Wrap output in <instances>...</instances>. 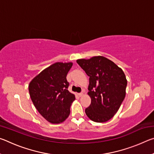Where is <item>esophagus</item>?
<instances>
[{
	"mask_svg": "<svg viewBox=\"0 0 154 154\" xmlns=\"http://www.w3.org/2000/svg\"><path fill=\"white\" fill-rule=\"evenodd\" d=\"M83 95V92H81V93H79V94H78V96H80V97H81V96H82Z\"/></svg>",
	"mask_w": 154,
	"mask_h": 154,
	"instance_id": "obj_1",
	"label": "esophagus"
}]
</instances>
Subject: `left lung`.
<instances>
[{
    "label": "left lung",
    "instance_id": "1",
    "mask_svg": "<svg viewBox=\"0 0 154 154\" xmlns=\"http://www.w3.org/2000/svg\"><path fill=\"white\" fill-rule=\"evenodd\" d=\"M77 64L89 79L91 104L85 112L91 120L105 122L118 112L126 96L127 80L121 68L103 56L79 59Z\"/></svg>",
    "mask_w": 154,
    "mask_h": 154
}]
</instances>
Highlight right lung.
<instances>
[{"label":"right lung","mask_w":154,"mask_h":154,"mask_svg":"<svg viewBox=\"0 0 154 154\" xmlns=\"http://www.w3.org/2000/svg\"><path fill=\"white\" fill-rule=\"evenodd\" d=\"M72 62H56L31 81L28 90L34 105L47 121L60 124L69 117L75 96L68 90L66 75Z\"/></svg>","instance_id":"1"}]
</instances>
